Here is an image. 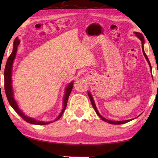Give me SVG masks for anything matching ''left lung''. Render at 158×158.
<instances>
[{"instance_id":"left-lung-1","label":"left lung","mask_w":158,"mask_h":158,"mask_svg":"<svg viewBox=\"0 0 158 158\" xmlns=\"http://www.w3.org/2000/svg\"><path fill=\"white\" fill-rule=\"evenodd\" d=\"M134 33H135V36H136V37H138V38L140 40V41H141V42H142V49H143V55H144V56H145V58H146L147 62H148L149 65V66H150V69H151V71H152V66H151V64H150V62H149V59H148V57H147V56L146 55V53H145V51H144V43H145V40H144L143 36V35L141 34V33L138 32H135ZM88 96H89V99H90V101H91L92 105V106L94 107V109L96 114L100 117V119H101L102 120L104 121V122H106L109 123L117 124V125H119V124H123V123H127V122H130V121H132V120L135 119H135H128V120H123V121H112V120H108V119H106V118H105V117H103L101 115H100V114L99 113V112L98 111V109H97L96 106V105H95L94 100L93 97H92V94H90L89 92H88Z\"/></svg>"}]
</instances>
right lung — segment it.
Masks as SVG:
<instances>
[{
  "instance_id": "right-lung-1",
  "label": "right lung",
  "mask_w": 158,
  "mask_h": 158,
  "mask_svg": "<svg viewBox=\"0 0 158 158\" xmlns=\"http://www.w3.org/2000/svg\"><path fill=\"white\" fill-rule=\"evenodd\" d=\"M20 43V40L18 39V37H16L14 42H13V51L11 53V55L7 59L6 65H5V69L4 72V77H5V94L6 96V98L9 101V105L11 106L12 108L15 110V111L18 114V115L22 117V118L25 120L26 122L32 124H35V125H46V124L51 123L55 121L58 120L60 117H62L63 113L66 108L67 105V101H68L69 97L70 94V92L72 91L73 87V81L69 83L68 85L66 86L64 91V96L63 98V108L62 109V111L58 115V116L56 117V119L54 121H50V122H42V121H38L32 117H30L25 115L22 110L19 108L18 103H17L16 100L14 98V94H13V90L12 88V68H13V61L15 58L17 50Z\"/></svg>"
}]
</instances>
